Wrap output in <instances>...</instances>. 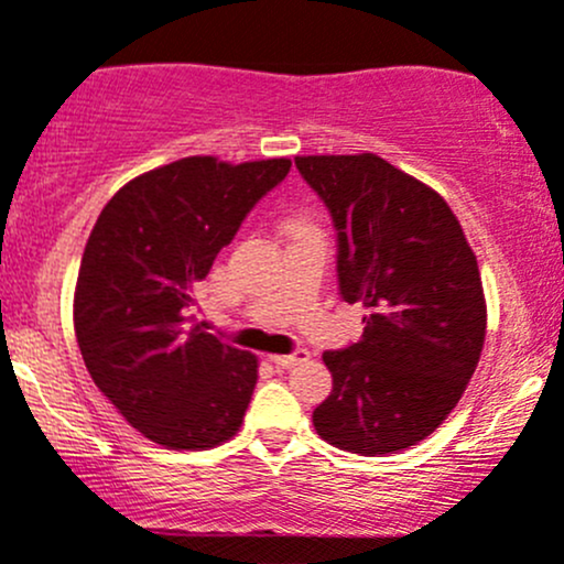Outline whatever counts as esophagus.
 I'll list each match as a JSON object with an SVG mask.
<instances>
[{
    "mask_svg": "<svg viewBox=\"0 0 564 564\" xmlns=\"http://www.w3.org/2000/svg\"><path fill=\"white\" fill-rule=\"evenodd\" d=\"M307 358H311V352L296 350V352H289V356H270V361L281 369H294V367H300V364H305Z\"/></svg>",
    "mask_w": 564,
    "mask_h": 564,
    "instance_id": "1",
    "label": "esophagus"
}]
</instances>
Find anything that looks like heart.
Listing matches in <instances>:
<instances>
[{"label": "heart", "instance_id": "b5f03b06", "mask_svg": "<svg viewBox=\"0 0 564 564\" xmlns=\"http://www.w3.org/2000/svg\"><path fill=\"white\" fill-rule=\"evenodd\" d=\"M286 230H289V235L292 232H318V227H315V221L307 219V216H294V219L286 221Z\"/></svg>", "mask_w": 564, "mask_h": 564}]
</instances>
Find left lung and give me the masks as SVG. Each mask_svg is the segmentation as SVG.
I'll return each mask as SVG.
<instances>
[{"label":"left lung","mask_w":564,"mask_h":564,"mask_svg":"<svg viewBox=\"0 0 564 564\" xmlns=\"http://www.w3.org/2000/svg\"><path fill=\"white\" fill-rule=\"evenodd\" d=\"M294 163L337 227L339 294L367 307L361 339L324 352L334 388L315 433L356 455L410 449L455 410L485 348L476 253L436 189L372 152Z\"/></svg>","instance_id":"1"}]
</instances>
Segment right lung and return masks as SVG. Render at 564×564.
<instances>
[{"label": "right lung", "mask_w": 564, "mask_h": 564, "mask_svg": "<svg viewBox=\"0 0 564 564\" xmlns=\"http://www.w3.org/2000/svg\"><path fill=\"white\" fill-rule=\"evenodd\" d=\"M289 169V158H182L131 178L96 219L74 286V334L98 391L154 444L208 449L240 431L257 356L189 311L216 253Z\"/></svg>", "instance_id": "1"}]
</instances>
